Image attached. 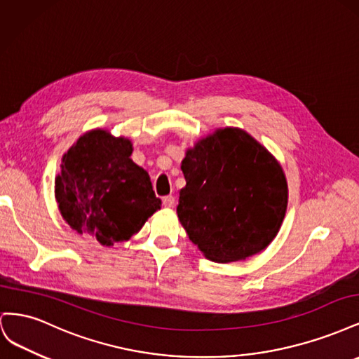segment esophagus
I'll list each match as a JSON object with an SVG mask.
<instances>
[{"label": "esophagus", "mask_w": 359, "mask_h": 359, "mask_svg": "<svg viewBox=\"0 0 359 359\" xmlns=\"http://www.w3.org/2000/svg\"><path fill=\"white\" fill-rule=\"evenodd\" d=\"M173 203H175V198H173L172 194H169V196L163 198V206H165V208H172Z\"/></svg>", "instance_id": "34e87169"}]
</instances>
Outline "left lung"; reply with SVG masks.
<instances>
[{
	"label": "left lung",
	"mask_w": 359,
	"mask_h": 359,
	"mask_svg": "<svg viewBox=\"0 0 359 359\" xmlns=\"http://www.w3.org/2000/svg\"><path fill=\"white\" fill-rule=\"evenodd\" d=\"M178 219L206 259L235 262L274 240L287 208L280 163L241 128L226 127L187 149Z\"/></svg>",
	"instance_id": "8db88e82"
}]
</instances>
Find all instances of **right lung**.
Masks as SVG:
<instances>
[{
	"instance_id": "right-lung-1",
	"label": "right lung",
	"mask_w": 359,
	"mask_h": 359,
	"mask_svg": "<svg viewBox=\"0 0 359 359\" xmlns=\"http://www.w3.org/2000/svg\"><path fill=\"white\" fill-rule=\"evenodd\" d=\"M132 151L128 139L95 128L62 156L55 178L62 219L102 245L130 240L160 210L148 172L130 158Z\"/></svg>"
}]
</instances>
